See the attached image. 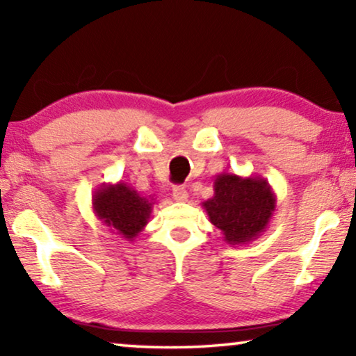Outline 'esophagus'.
Listing matches in <instances>:
<instances>
[{"label":"esophagus","mask_w":356,"mask_h":356,"mask_svg":"<svg viewBox=\"0 0 356 356\" xmlns=\"http://www.w3.org/2000/svg\"><path fill=\"white\" fill-rule=\"evenodd\" d=\"M173 199L178 202L188 201V191L184 186H173Z\"/></svg>","instance_id":"obj_1"}]
</instances>
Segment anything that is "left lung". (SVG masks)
Listing matches in <instances>:
<instances>
[{"mask_svg":"<svg viewBox=\"0 0 356 356\" xmlns=\"http://www.w3.org/2000/svg\"><path fill=\"white\" fill-rule=\"evenodd\" d=\"M277 197L262 177H238L222 172L213 179V196L202 202L209 220L232 246L254 241L266 232L275 212Z\"/></svg>","mask_w":356,"mask_h":356,"instance_id":"left-lung-1","label":"left lung"}]
</instances>
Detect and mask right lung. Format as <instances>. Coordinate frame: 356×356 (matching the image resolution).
I'll list each match as a JSON object with an SVG mask.
<instances>
[{
	"instance_id": "right-lung-1",
	"label": "right lung",
	"mask_w": 356,
	"mask_h": 356,
	"mask_svg": "<svg viewBox=\"0 0 356 356\" xmlns=\"http://www.w3.org/2000/svg\"><path fill=\"white\" fill-rule=\"evenodd\" d=\"M154 204L152 196H143L123 181L104 183L92 194V209L102 225L128 241L147 225Z\"/></svg>"
}]
</instances>
